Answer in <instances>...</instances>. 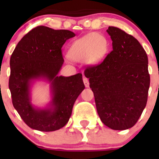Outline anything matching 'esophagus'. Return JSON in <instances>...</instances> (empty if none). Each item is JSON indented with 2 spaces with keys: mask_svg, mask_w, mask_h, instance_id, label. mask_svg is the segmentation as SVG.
<instances>
[{
  "mask_svg": "<svg viewBox=\"0 0 159 159\" xmlns=\"http://www.w3.org/2000/svg\"><path fill=\"white\" fill-rule=\"evenodd\" d=\"M83 81H84V84L85 87H89V86H90V83H89V80L87 79V78H86V77H84Z\"/></svg>",
  "mask_w": 159,
  "mask_h": 159,
  "instance_id": "obj_1",
  "label": "esophagus"
}]
</instances>
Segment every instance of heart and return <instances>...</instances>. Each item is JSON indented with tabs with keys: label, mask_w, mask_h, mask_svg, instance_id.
<instances>
[{
	"label": "heart",
	"mask_w": 159,
	"mask_h": 159,
	"mask_svg": "<svg viewBox=\"0 0 159 159\" xmlns=\"http://www.w3.org/2000/svg\"><path fill=\"white\" fill-rule=\"evenodd\" d=\"M108 52V42L105 36L90 33L75 40L68 51V57L75 61L83 60L87 64L101 63Z\"/></svg>",
	"instance_id": "heart-1"
}]
</instances>
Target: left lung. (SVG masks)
<instances>
[{
	"label": "left lung",
	"instance_id": "8db88e82",
	"mask_svg": "<svg viewBox=\"0 0 159 159\" xmlns=\"http://www.w3.org/2000/svg\"><path fill=\"white\" fill-rule=\"evenodd\" d=\"M113 50L100 64L84 71L102 122L114 130L132 128L147 102L148 57L134 36L116 27L107 30Z\"/></svg>",
	"mask_w": 159,
	"mask_h": 159
}]
</instances>
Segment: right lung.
Here are the masks:
<instances>
[{
  "label": "right lung",
  "instance_id": "add662e5",
  "mask_svg": "<svg viewBox=\"0 0 159 159\" xmlns=\"http://www.w3.org/2000/svg\"><path fill=\"white\" fill-rule=\"evenodd\" d=\"M75 36L68 30L38 26L24 36L11 55L9 88L12 105L31 129L53 132L64 126L75 102L85 88L81 73L58 76L64 61L62 47ZM40 78L51 84L52 101L48 109H36L30 102L32 81Z\"/></svg>",
  "mask_w": 159,
  "mask_h": 159
}]
</instances>
